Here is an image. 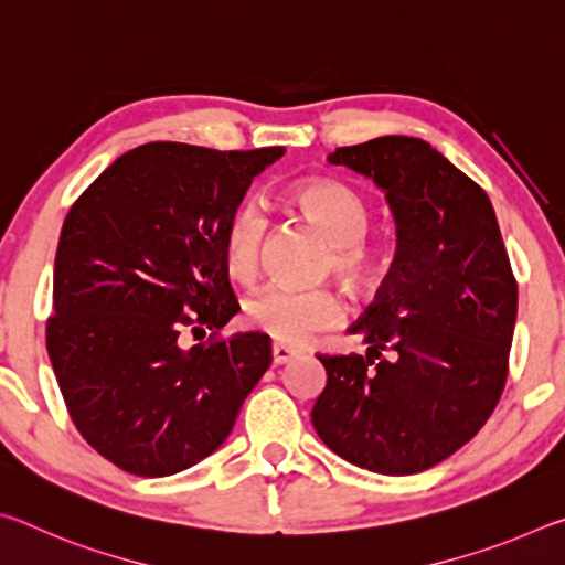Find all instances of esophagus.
Masks as SVG:
<instances>
[{
	"label": "esophagus",
	"instance_id": "obj_1",
	"mask_svg": "<svg viewBox=\"0 0 565 565\" xmlns=\"http://www.w3.org/2000/svg\"><path fill=\"white\" fill-rule=\"evenodd\" d=\"M299 356V349L286 347V343H274L271 347V361L274 366H281V363H289L291 359Z\"/></svg>",
	"mask_w": 565,
	"mask_h": 565
}]
</instances>
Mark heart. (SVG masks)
<instances>
[{
	"label": "heart",
	"mask_w": 565,
	"mask_h": 565,
	"mask_svg": "<svg viewBox=\"0 0 565 565\" xmlns=\"http://www.w3.org/2000/svg\"><path fill=\"white\" fill-rule=\"evenodd\" d=\"M306 222L333 244V266L351 281L371 271V252L363 244L369 232V206L359 191L337 179H306L289 191ZM266 234V216L256 202L234 206L222 228L224 269L238 281L254 279ZM244 319L252 329L269 333L281 343H303L313 333L339 327L343 319L341 296L329 286L266 284L246 296Z\"/></svg>",
	"instance_id": "1"
}]
</instances>
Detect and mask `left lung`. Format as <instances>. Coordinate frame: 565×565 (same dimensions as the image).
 I'll return each mask as SVG.
<instances>
[{
	"label": "left lung",
	"mask_w": 565,
	"mask_h": 565,
	"mask_svg": "<svg viewBox=\"0 0 565 565\" xmlns=\"http://www.w3.org/2000/svg\"><path fill=\"white\" fill-rule=\"evenodd\" d=\"M329 161L384 191L396 256L349 329L366 356H319L327 386L313 428L353 466L420 473L471 441L499 404L519 286L486 191L428 141L394 134Z\"/></svg>",
	"instance_id": "1"
}]
</instances>
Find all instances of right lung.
<instances>
[{"instance_id":"1","label":"right lung","mask_w":565,"mask_h":565,"mask_svg":"<svg viewBox=\"0 0 565 565\" xmlns=\"http://www.w3.org/2000/svg\"><path fill=\"white\" fill-rule=\"evenodd\" d=\"M284 151L151 141L66 214L46 351L74 426L121 471L171 476L214 454L269 369L266 333L191 349L179 333L218 331L238 311L222 228Z\"/></svg>"}]
</instances>
